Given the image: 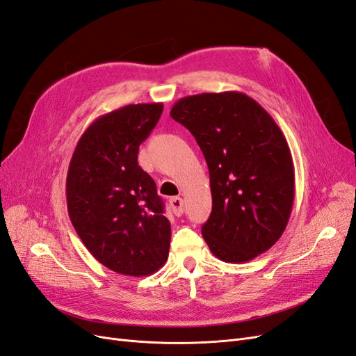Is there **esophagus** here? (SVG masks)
<instances>
[{
    "label": "esophagus",
    "instance_id": "esophagus-1",
    "mask_svg": "<svg viewBox=\"0 0 356 356\" xmlns=\"http://www.w3.org/2000/svg\"><path fill=\"white\" fill-rule=\"evenodd\" d=\"M169 203L172 207V211H174L177 217H181L182 212H184V200H182L181 197H172L169 200Z\"/></svg>",
    "mask_w": 356,
    "mask_h": 356
}]
</instances>
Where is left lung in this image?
Instances as JSON below:
<instances>
[{"instance_id": "8db88e82", "label": "left lung", "mask_w": 356, "mask_h": 356, "mask_svg": "<svg viewBox=\"0 0 356 356\" xmlns=\"http://www.w3.org/2000/svg\"><path fill=\"white\" fill-rule=\"evenodd\" d=\"M170 117L187 127L209 169L212 212L202 225L211 252L245 263L281 238L294 203V165L281 129L241 92L179 99Z\"/></svg>"}]
</instances>
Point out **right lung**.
I'll return each instance as SVG.
<instances>
[{"label":"right lung","mask_w":356,"mask_h":356,"mask_svg":"<svg viewBox=\"0 0 356 356\" xmlns=\"http://www.w3.org/2000/svg\"><path fill=\"white\" fill-rule=\"evenodd\" d=\"M163 104H131L86 129L67 175L70 220L89 252L110 270L152 275L165 264L170 222L156 182L138 165Z\"/></svg>","instance_id":"obj_1"}]
</instances>
